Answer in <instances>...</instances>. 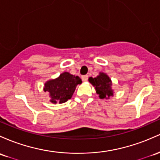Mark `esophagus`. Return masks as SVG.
<instances>
[{"label":"esophagus","mask_w":160,"mask_h":160,"mask_svg":"<svg viewBox=\"0 0 160 160\" xmlns=\"http://www.w3.org/2000/svg\"><path fill=\"white\" fill-rule=\"evenodd\" d=\"M82 80L84 82L87 81V80H88V75H83V76H82Z\"/></svg>","instance_id":"1"}]
</instances>
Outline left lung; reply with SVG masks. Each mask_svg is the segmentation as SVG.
<instances>
[{"instance_id": "8db88e82", "label": "left lung", "mask_w": 160, "mask_h": 160, "mask_svg": "<svg viewBox=\"0 0 160 160\" xmlns=\"http://www.w3.org/2000/svg\"><path fill=\"white\" fill-rule=\"evenodd\" d=\"M89 81L95 87L96 93L99 95L100 99H109L113 96L112 80L106 73H99L95 78L89 77Z\"/></svg>"}]
</instances>
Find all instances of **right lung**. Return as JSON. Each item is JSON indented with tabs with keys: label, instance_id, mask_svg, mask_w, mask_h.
I'll use <instances>...</instances> for the list:
<instances>
[{
	"label": "right lung",
	"instance_id": "obj_1",
	"mask_svg": "<svg viewBox=\"0 0 160 160\" xmlns=\"http://www.w3.org/2000/svg\"><path fill=\"white\" fill-rule=\"evenodd\" d=\"M82 83L78 76L64 72L58 78L47 81L44 86V91L48 92L52 103H64L71 99L78 84Z\"/></svg>",
	"mask_w": 160,
	"mask_h": 160
}]
</instances>
